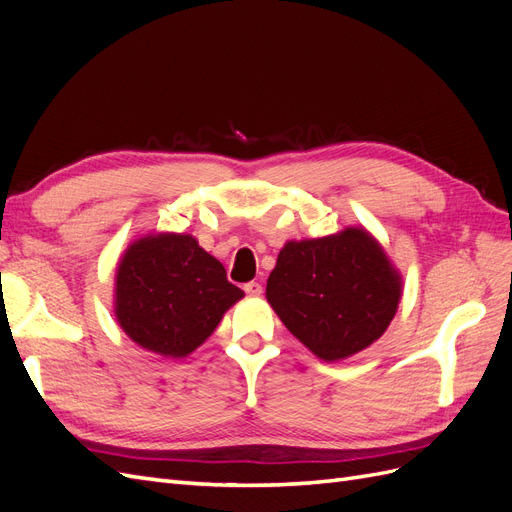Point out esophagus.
Instances as JSON below:
<instances>
[{
    "mask_svg": "<svg viewBox=\"0 0 512 512\" xmlns=\"http://www.w3.org/2000/svg\"><path fill=\"white\" fill-rule=\"evenodd\" d=\"M243 290H245L247 294H252V297H258V294H262V284H258V282H247V284H243Z\"/></svg>",
    "mask_w": 512,
    "mask_h": 512,
    "instance_id": "esophagus-1",
    "label": "esophagus"
}]
</instances>
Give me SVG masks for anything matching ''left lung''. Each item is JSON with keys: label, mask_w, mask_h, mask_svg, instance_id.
<instances>
[{"label": "left lung", "mask_w": 512, "mask_h": 512, "mask_svg": "<svg viewBox=\"0 0 512 512\" xmlns=\"http://www.w3.org/2000/svg\"><path fill=\"white\" fill-rule=\"evenodd\" d=\"M399 299L401 275L359 226L288 241L267 280L275 314L322 361H342L374 344Z\"/></svg>", "instance_id": "1"}]
</instances>
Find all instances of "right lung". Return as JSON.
Masks as SVG:
<instances>
[{
	"instance_id": "add662e5",
	"label": "right lung",
	"mask_w": 512,
	"mask_h": 512,
	"mask_svg": "<svg viewBox=\"0 0 512 512\" xmlns=\"http://www.w3.org/2000/svg\"><path fill=\"white\" fill-rule=\"evenodd\" d=\"M243 290L192 235L158 232L136 239L115 275V316L134 344L183 359L218 327Z\"/></svg>"
}]
</instances>
